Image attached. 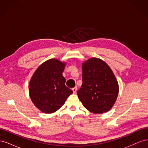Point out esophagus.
<instances>
[{
  "label": "esophagus",
  "instance_id": "1",
  "mask_svg": "<svg viewBox=\"0 0 148 148\" xmlns=\"http://www.w3.org/2000/svg\"><path fill=\"white\" fill-rule=\"evenodd\" d=\"M77 87H75V88H72V91H73L74 94L76 93V92H77Z\"/></svg>",
  "mask_w": 148,
  "mask_h": 148
}]
</instances>
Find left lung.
<instances>
[{
    "label": "left lung",
    "instance_id": "1",
    "mask_svg": "<svg viewBox=\"0 0 148 148\" xmlns=\"http://www.w3.org/2000/svg\"><path fill=\"white\" fill-rule=\"evenodd\" d=\"M83 84L77 91L79 99L88 110L102 114L110 110L118 97L119 83L104 61L92 57L82 64Z\"/></svg>",
    "mask_w": 148,
    "mask_h": 148
}]
</instances>
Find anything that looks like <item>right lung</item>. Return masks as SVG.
<instances>
[{
    "label": "right lung",
    "mask_w": 148,
    "mask_h": 148,
    "mask_svg": "<svg viewBox=\"0 0 148 148\" xmlns=\"http://www.w3.org/2000/svg\"><path fill=\"white\" fill-rule=\"evenodd\" d=\"M65 65V62L58 59H49L38 66L30 79L31 99L44 113L55 112L73 93L65 86V78L62 75Z\"/></svg>",
    "instance_id": "add662e5"
}]
</instances>
